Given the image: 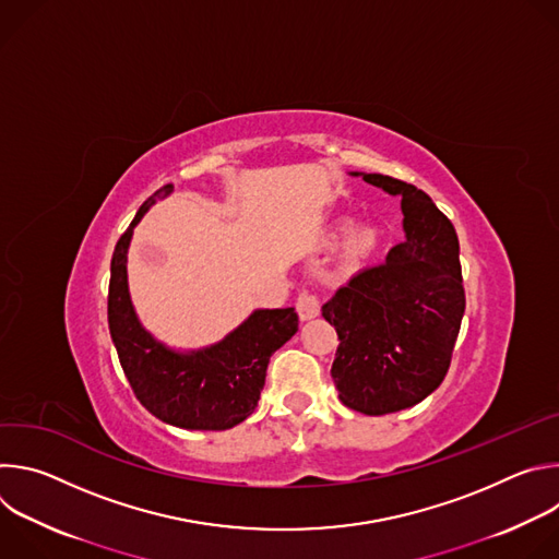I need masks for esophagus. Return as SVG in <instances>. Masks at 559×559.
<instances>
[{"label":"esophagus","instance_id":"34e87169","mask_svg":"<svg viewBox=\"0 0 559 559\" xmlns=\"http://www.w3.org/2000/svg\"><path fill=\"white\" fill-rule=\"evenodd\" d=\"M296 311L300 321H309V318H316L321 313V302H318L316 294L311 292H300L296 298Z\"/></svg>","mask_w":559,"mask_h":559}]
</instances>
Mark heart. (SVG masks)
<instances>
[{"label": "heart", "mask_w": 559, "mask_h": 559, "mask_svg": "<svg viewBox=\"0 0 559 559\" xmlns=\"http://www.w3.org/2000/svg\"><path fill=\"white\" fill-rule=\"evenodd\" d=\"M338 241H345L343 243V261L354 267V265L365 263L378 250L380 236H378V229L371 225L354 227V221L341 218L328 229L325 246H334Z\"/></svg>", "instance_id": "obj_1"}]
</instances>
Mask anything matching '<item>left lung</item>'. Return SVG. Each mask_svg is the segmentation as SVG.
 I'll return each instance as SVG.
<instances>
[{
    "instance_id": "1",
    "label": "left lung",
    "mask_w": 559,
    "mask_h": 559,
    "mask_svg": "<svg viewBox=\"0 0 559 559\" xmlns=\"http://www.w3.org/2000/svg\"><path fill=\"white\" fill-rule=\"evenodd\" d=\"M352 175L401 197L405 214L403 243L323 305L341 341L332 365L341 403L384 416L423 403L449 371L464 316L460 243L453 223L416 186Z\"/></svg>"
}]
</instances>
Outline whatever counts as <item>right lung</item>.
<instances>
[{
	"instance_id": "add662e5",
	"label": "right lung",
	"mask_w": 559,
	"mask_h": 559,
	"mask_svg": "<svg viewBox=\"0 0 559 559\" xmlns=\"http://www.w3.org/2000/svg\"><path fill=\"white\" fill-rule=\"evenodd\" d=\"M156 190L121 234L110 263L108 325L136 401L158 420L194 431H225L259 405L272 354L298 332L294 307L257 309L221 343L177 352L143 330L128 292V248L134 225L173 192Z\"/></svg>"
}]
</instances>
